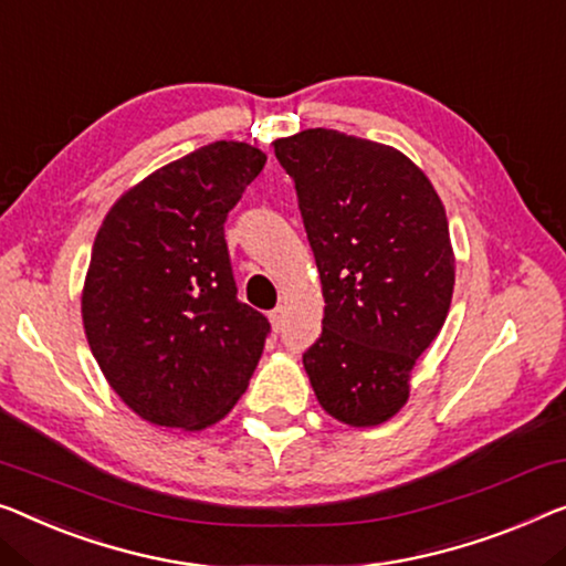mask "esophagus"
I'll use <instances>...</instances> for the list:
<instances>
[{
	"label": "esophagus",
	"instance_id": "obj_1",
	"mask_svg": "<svg viewBox=\"0 0 566 566\" xmlns=\"http://www.w3.org/2000/svg\"><path fill=\"white\" fill-rule=\"evenodd\" d=\"M284 319H286V310L282 305L269 312V323H272V327H274L276 333H280L282 327H284Z\"/></svg>",
	"mask_w": 566,
	"mask_h": 566
}]
</instances>
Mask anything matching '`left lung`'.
<instances>
[{
    "mask_svg": "<svg viewBox=\"0 0 566 566\" xmlns=\"http://www.w3.org/2000/svg\"><path fill=\"white\" fill-rule=\"evenodd\" d=\"M272 147L297 188L323 282V335L302 356L312 391L343 424L378 427L407 403L411 368L450 312L444 206L389 145L305 129Z\"/></svg>",
    "mask_w": 566,
    "mask_h": 566,
    "instance_id": "left-lung-1",
    "label": "left lung"
}]
</instances>
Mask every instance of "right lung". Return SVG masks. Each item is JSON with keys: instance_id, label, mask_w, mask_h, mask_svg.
I'll return each instance as SVG.
<instances>
[{"instance_id": "add662e5", "label": "right lung", "mask_w": 566, "mask_h": 566, "mask_svg": "<svg viewBox=\"0 0 566 566\" xmlns=\"http://www.w3.org/2000/svg\"><path fill=\"white\" fill-rule=\"evenodd\" d=\"M266 155L213 142L132 185L96 233L81 317L101 374L149 424L200 432L254 376L269 319L235 297L223 223Z\"/></svg>"}]
</instances>
